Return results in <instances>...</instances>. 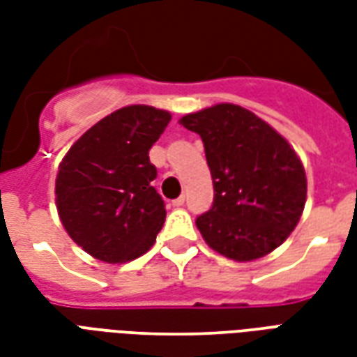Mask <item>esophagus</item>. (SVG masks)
<instances>
[{
	"mask_svg": "<svg viewBox=\"0 0 357 357\" xmlns=\"http://www.w3.org/2000/svg\"><path fill=\"white\" fill-rule=\"evenodd\" d=\"M172 204H174V206H183V204H185V197L181 195V197H178L176 201H172Z\"/></svg>",
	"mask_w": 357,
	"mask_h": 357,
	"instance_id": "34e87169",
	"label": "esophagus"
}]
</instances>
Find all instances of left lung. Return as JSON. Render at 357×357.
Wrapping results in <instances>:
<instances>
[{"mask_svg": "<svg viewBox=\"0 0 357 357\" xmlns=\"http://www.w3.org/2000/svg\"><path fill=\"white\" fill-rule=\"evenodd\" d=\"M204 143L214 202L197 218L210 248L237 262L269 255L298 224L306 174L294 149L255 112L222 102L179 120Z\"/></svg>", "mask_w": 357, "mask_h": 357, "instance_id": "8db88e82", "label": "left lung"}]
</instances>
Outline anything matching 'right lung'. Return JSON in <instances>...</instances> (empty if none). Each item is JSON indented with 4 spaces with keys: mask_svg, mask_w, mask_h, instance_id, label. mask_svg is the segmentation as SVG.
<instances>
[{
    "mask_svg": "<svg viewBox=\"0 0 357 357\" xmlns=\"http://www.w3.org/2000/svg\"><path fill=\"white\" fill-rule=\"evenodd\" d=\"M170 112L147 105L114 110L82 135L59 166L55 195L66 233L109 264L145 255L162 229L166 208L153 187L149 149Z\"/></svg>",
    "mask_w": 357,
    "mask_h": 357,
    "instance_id": "add662e5",
    "label": "right lung"
}]
</instances>
